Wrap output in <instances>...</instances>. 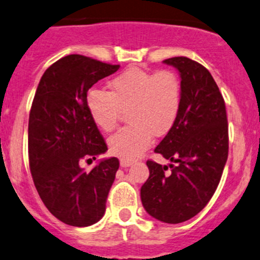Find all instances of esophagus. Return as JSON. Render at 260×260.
Listing matches in <instances>:
<instances>
[{"label":"esophagus","instance_id":"34e87169","mask_svg":"<svg viewBox=\"0 0 260 260\" xmlns=\"http://www.w3.org/2000/svg\"><path fill=\"white\" fill-rule=\"evenodd\" d=\"M133 164H134L133 161L124 160V158H121V160H120V166H121V167H130Z\"/></svg>","mask_w":260,"mask_h":260}]
</instances>
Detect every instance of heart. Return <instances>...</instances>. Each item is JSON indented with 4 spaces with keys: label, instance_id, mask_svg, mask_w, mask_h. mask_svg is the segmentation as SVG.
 <instances>
[{
    "label": "heart",
    "instance_id": "obj_1",
    "mask_svg": "<svg viewBox=\"0 0 260 260\" xmlns=\"http://www.w3.org/2000/svg\"><path fill=\"white\" fill-rule=\"evenodd\" d=\"M109 86L110 93L89 90V115L100 130L110 133L127 110L130 125L114 134L108 146L113 155L135 160L149 149L153 135H166L174 127L182 107V83L172 71L155 73L133 67L113 78Z\"/></svg>",
    "mask_w": 260,
    "mask_h": 260
}]
</instances>
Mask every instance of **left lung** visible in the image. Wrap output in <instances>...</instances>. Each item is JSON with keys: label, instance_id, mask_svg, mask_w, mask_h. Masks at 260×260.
I'll list each match as a JSON object with an SVG mask.
<instances>
[{"label": "left lung", "instance_id": "8db88e82", "mask_svg": "<svg viewBox=\"0 0 260 260\" xmlns=\"http://www.w3.org/2000/svg\"><path fill=\"white\" fill-rule=\"evenodd\" d=\"M164 63L180 72L182 107L155 152L175 165L167 173L168 166L147 160L141 202L153 218L176 224L200 213L216 192L228 157V122L224 99L202 64L187 57Z\"/></svg>", "mask_w": 260, "mask_h": 260}]
</instances>
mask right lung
Returning a JSON list of instances; mask_svg holds the SVG:
<instances>
[{"label": "right lung", "instance_id": "add662e5", "mask_svg": "<svg viewBox=\"0 0 260 260\" xmlns=\"http://www.w3.org/2000/svg\"><path fill=\"white\" fill-rule=\"evenodd\" d=\"M120 66L71 54L53 63L33 99L28 121V157L41 200L55 218L88 227L104 216L119 160H102L91 171L83 160H95L108 150L86 108V93Z\"/></svg>", "mask_w": 260, "mask_h": 260}]
</instances>
